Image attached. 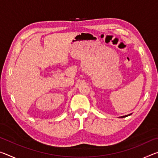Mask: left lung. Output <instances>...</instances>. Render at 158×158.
<instances>
[{
  "instance_id": "8db88e82",
  "label": "left lung",
  "mask_w": 158,
  "mask_h": 158,
  "mask_svg": "<svg viewBox=\"0 0 158 158\" xmlns=\"http://www.w3.org/2000/svg\"><path fill=\"white\" fill-rule=\"evenodd\" d=\"M130 115H131V114H129V115H126V116H121V118H125V117H127V116H130Z\"/></svg>"
}]
</instances>
